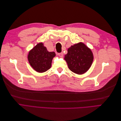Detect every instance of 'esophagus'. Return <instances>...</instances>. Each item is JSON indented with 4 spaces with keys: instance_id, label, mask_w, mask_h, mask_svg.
<instances>
[{
    "instance_id": "esophagus-1",
    "label": "esophagus",
    "mask_w": 121,
    "mask_h": 121,
    "mask_svg": "<svg viewBox=\"0 0 121 121\" xmlns=\"http://www.w3.org/2000/svg\"><path fill=\"white\" fill-rule=\"evenodd\" d=\"M58 55H59L60 57H62V56H63V53H58Z\"/></svg>"
}]
</instances>
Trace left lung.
Segmentation results:
<instances>
[{
	"instance_id": "8db88e82",
	"label": "left lung",
	"mask_w": 121,
	"mask_h": 121,
	"mask_svg": "<svg viewBox=\"0 0 121 121\" xmlns=\"http://www.w3.org/2000/svg\"><path fill=\"white\" fill-rule=\"evenodd\" d=\"M64 59L71 71L81 75L91 67L94 60V55L91 49L84 43L79 42L68 49L67 54L65 55Z\"/></svg>"
}]
</instances>
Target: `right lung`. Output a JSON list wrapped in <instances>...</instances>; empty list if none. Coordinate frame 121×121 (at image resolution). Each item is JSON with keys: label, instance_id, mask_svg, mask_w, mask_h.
<instances>
[{"label": "right lung", "instance_id": "right-lung-1", "mask_svg": "<svg viewBox=\"0 0 121 121\" xmlns=\"http://www.w3.org/2000/svg\"><path fill=\"white\" fill-rule=\"evenodd\" d=\"M54 52H48L42 42H39L28 53L27 59L31 67L39 73H43L51 68Z\"/></svg>", "mask_w": 121, "mask_h": 121}]
</instances>
